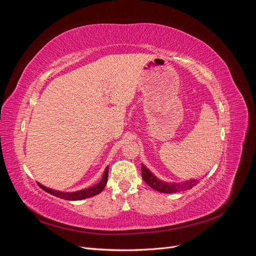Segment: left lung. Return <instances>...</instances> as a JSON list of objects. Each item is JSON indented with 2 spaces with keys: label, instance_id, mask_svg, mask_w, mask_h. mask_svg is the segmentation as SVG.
Returning a JSON list of instances; mask_svg holds the SVG:
<instances>
[{
  "label": "left lung",
  "instance_id": "left-lung-1",
  "mask_svg": "<svg viewBox=\"0 0 256 256\" xmlns=\"http://www.w3.org/2000/svg\"><path fill=\"white\" fill-rule=\"evenodd\" d=\"M141 172H142V178L144 180V182L148 184L150 188L164 193H176V192L188 190L198 182V180H184L180 182L161 180L157 176H154L144 164H142L141 166Z\"/></svg>",
  "mask_w": 256,
  "mask_h": 256
}]
</instances>
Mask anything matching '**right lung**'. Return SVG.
Here are the masks:
<instances>
[{
  "label": "right lung",
  "mask_w": 256,
  "mask_h": 256,
  "mask_svg": "<svg viewBox=\"0 0 256 256\" xmlns=\"http://www.w3.org/2000/svg\"><path fill=\"white\" fill-rule=\"evenodd\" d=\"M108 174H109V166H106L104 175L102 177V180L100 182L94 186H92V187H88L86 189H82V190H78V191H72V192H65V191H58V190H54L51 188H47L44 187V184H40V187L44 190L46 192L50 193V194L60 198H63V200H83V198H88L90 196H94L99 194L100 192L104 190V188L106 187V182H108Z\"/></svg>",
  "instance_id": "add662e5"
}]
</instances>
